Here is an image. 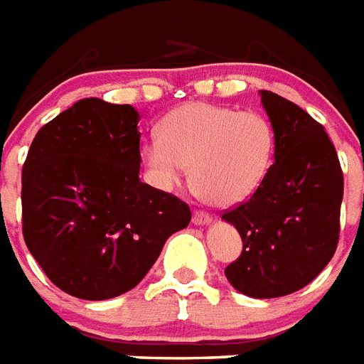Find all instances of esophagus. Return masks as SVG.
Instances as JSON below:
<instances>
[{
    "label": "esophagus",
    "instance_id": "34e87169",
    "mask_svg": "<svg viewBox=\"0 0 364 364\" xmlns=\"http://www.w3.org/2000/svg\"><path fill=\"white\" fill-rule=\"evenodd\" d=\"M210 222H212V218L208 216L206 212H200V210L193 212V223H196V225H208Z\"/></svg>",
    "mask_w": 364,
    "mask_h": 364
}]
</instances>
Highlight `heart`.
<instances>
[{"instance_id": "b5f03b06", "label": "heart", "mask_w": 364, "mask_h": 364, "mask_svg": "<svg viewBox=\"0 0 364 364\" xmlns=\"http://www.w3.org/2000/svg\"><path fill=\"white\" fill-rule=\"evenodd\" d=\"M161 190L190 167L191 188L214 206H235L255 193L274 156V129L264 116L208 103L176 107L158 124V141L141 150Z\"/></svg>"}]
</instances>
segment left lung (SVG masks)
<instances>
[{
  "mask_svg": "<svg viewBox=\"0 0 364 364\" xmlns=\"http://www.w3.org/2000/svg\"><path fill=\"white\" fill-rule=\"evenodd\" d=\"M259 95L274 129V164L254 196L222 216L242 238L225 276L248 297L274 299L308 286L333 259L344 176L321 124L282 95Z\"/></svg>",
  "mask_w": 364,
  "mask_h": 364,
  "instance_id": "8db88e82",
  "label": "left lung"
}]
</instances>
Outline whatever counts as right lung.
<instances>
[{
	"label": "right lung",
	"instance_id": "right-lung-1",
	"mask_svg": "<svg viewBox=\"0 0 364 364\" xmlns=\"http://www.w3.org/2000/svg\"><path fill=\"white\" fill-rule=\"evenodd\" d=\"M132 105L86 97L39 129L22 168V231L35 261L73 297L105 301L146 276L190 206L139 178Z\"/></svg>",
	"mask_w": 364,
	"mask_h": 364
}]
</instances>
